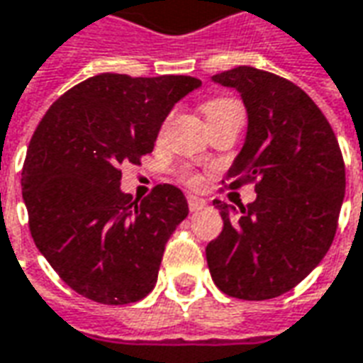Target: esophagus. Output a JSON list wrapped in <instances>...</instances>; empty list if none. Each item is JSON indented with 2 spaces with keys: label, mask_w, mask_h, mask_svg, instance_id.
Listing matches in <instances>:
<instances>
[{
  "label": "esophagus",
  "mask_w": 363,
  "mask_h": 363,
  "mask_svg": "<svg viewBox=\"0 0 363 363\" xmlns=\"http://www.w3.org/2000/svg\"><path fill=\"white\" fill-rule=\"evenodd\" d=\"M187 205H189V211H201L203 207L207 205V201H205V199H201V197L189 195V197H187Z\"/></svg>",
  "instance_id": "obj_1"
}]
</instances>
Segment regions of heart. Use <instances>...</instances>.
I'll list each match as a JSON object with an SVG mask.
<instances>
[{
  "instance_id": "obj_1",
  "label": "heart",
  "mask_w": 363,
  "mask_h": 363,
  "mask_svg": "<svg viewBox=\"0 0 363 363\" xmlns=\"http://www.w3.org/2000/svg\"><path fill=\"white\" fill-rule=\"evenodd\" d=\"M228 105H236L235 101H230V99H211L207 104L203 105V113H205V117L211 115V113L218 111V109H223V107H228ZM187 182L191 184V186H197L199 184V179L195 176H187Z\"/></svg>"
}]
</instances>
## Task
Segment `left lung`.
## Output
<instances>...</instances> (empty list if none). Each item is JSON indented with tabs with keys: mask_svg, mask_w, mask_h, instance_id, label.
Returning <instances> with one entry per match:
<instances>
[{
	"mask_svg": "<svg viewBox=\"0 0 363 363\" xmlns=\"http://www.w3.org/2000/svg\"><path fill=\"white\" fill-rule=\"evenodd\" d=\"M240 94L248 127L228 168L230 187L256 179L248 207L213 201L223 233L207 244L211 277L223 293L274 299L303 281L330 248L346 172L326 117L301 87L238 66L211 76Z\"/></svg>",
	"mask_w": 363,
	"mask_h": 363,
	"instance_id": "1",
	"label": "left lung"
}]
</instances>
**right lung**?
<instances>
[{
	"label": "right lung",
	"instance_id": "1",
	"mask_svg": "<svg viewBox=\"0 0 363 363\" xmlns=\"http://www.w3.org/2000/svg\"><path fill=\"white\" fill-rule=\"evenodd\" d=\"M197 87L191 76L99 74L38 123L21 179L30 235L64 284L87 299L127 305L154 289L166 242L189 207L169 184L133 201L121 191V166L152 152L174 105Z\"/></svg>",
	"mask_w": 363,
	"mask_h": 363
}]
</instances>
